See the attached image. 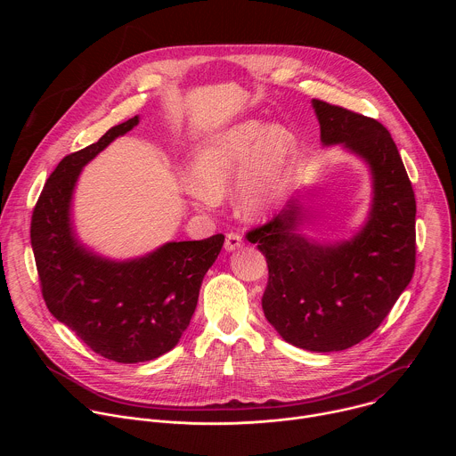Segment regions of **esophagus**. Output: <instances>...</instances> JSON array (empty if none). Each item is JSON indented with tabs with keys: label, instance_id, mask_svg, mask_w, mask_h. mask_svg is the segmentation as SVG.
Masks as SVG:
<instances>
[{
	"label": "esophagus",
	"instance_id": "obj_1",
	"mask_svg": "<svg viewBox=\"0 0 456 456\" xmlns=\"http://www.w3.org/2000/svg\"><path fill=\"white\" fill-rule=\"evenodd\" d=\"M241 247V236L238 232L225 234V250H236Z\"/></svg>",
	"mask_w": 456,
	"mask_h": 456
}]
</instances>
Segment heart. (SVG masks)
I'll list each match as a JSON object with an SVG mask.
<instances>
[{"label":"heart","mask_w":456,"mask_h":456,"mask_svg":"<svg viewBox=\"0 0 456 456\" xmlns=\"http://www.w3.org/2000/svg\"><path fill=\"white\" fill-rule=\"evenodd\" d=\"M290 151L292 135L285 126L264 127L257 120L236 124L194 151L189 166L197 189L192 197L199 204L211 202L250 167L240 202L247 213L256 215L267 204V182L285 166Z\"/></svg>","instance_id":"b5f03b06"}]
</instances>
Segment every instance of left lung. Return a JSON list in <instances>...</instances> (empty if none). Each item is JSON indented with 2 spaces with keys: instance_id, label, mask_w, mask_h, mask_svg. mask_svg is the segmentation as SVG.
I'll list each match as a JSON object with an SVG mask.
<instances>
[{
  "instance_id": "1",
  "label": "left lung",
  "mask_w": 456,
  "mask_h": 456,
  "mask_svg": "<svg viewBox=\"0 0 456 456\" xmlns=\"http://www.w3.org/2000/svg\"><path fill=\"white\" fill-rule=\"evenodd\" d=\"M324 144H343L373 175L364 229L346 243L319 245L296 232L299 208H287L247 232L267 257L262 306L290 345L310 352L346 350L371 336L415 273V192L387 129L327 101H312Z\"/></svg>"
}]
</instances>
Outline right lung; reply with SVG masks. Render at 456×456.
Listing matches in <instances>:
<instances>
[{
	"mask_svg": "<svg viewBox=\"0 0 456 456\" xmlns=\"http://www.w3.org/2000/svg\"><path fill=\"white\" fill-rule=\"evenodd\" d=\"M139 122L127 118L95 142L64 157L36 202L30 240L43 299L95 354L115 362H144L176 346L197 308L202 280L224 234L171 241L134 262L86 252L70 227V199L86 162Z\"/></svg>",
	"mask_w": 456,
	"mask_h": 456,
	"instance_id": "obj_1",
	"label": "right lung"
}]
</instances>
